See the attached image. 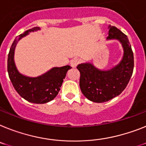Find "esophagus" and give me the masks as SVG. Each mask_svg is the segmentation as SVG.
<instances>
[{"mask_svg":"<svg viewBox=\"0 0 146 146\" xmlns=\"http://www.w3.org/2000/svg\"><path fill=\"white\" fill-rule=\"evenodd\" d=\"M79 63H80V60H79V58H73V60H71L70 65H71V67L74 68V67H76V66L78 65Z\"/></svg>","mask_w":146,"mask_h":146,"instance_id":"obj_1","label":"esophagus"}]
</instances>
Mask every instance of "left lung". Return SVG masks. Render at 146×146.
Here are the masks:
<instances>
[{
    "label": "left lung",
    "mask_w": 146,
    "mask_h": 146,
    "mask_svg": "<svg viewBox=\"0 0 146 146\" xmlns=\"http://www.w3.org/2000/svg\"><path fill=\"white\" fill-rule=\"evenodd\" d=\"M107 40H118L123 48L121 62L108 70H101L91 63L80 64L79 86L84 96L94 102H105L119 96L125 90L133 70V54L127 35L113 26H109Z\"/></svg>",
    "instance_id": "8db88e82"
}]
</instances>
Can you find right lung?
<instances>
[{
  "label": "right lung",
  "mask_w": 146,
  "mask_h": 146,
  "mask_svg": "<svg viewBox=\"0 0 146 146\" xmlns=\"http://www.w3.org/2000/svg\"><path fill=\"white\" fill-rule=\"evenodd\" d=\"M39 29L40 27H37L28 29L15 39L8 55L7 71L13 87L22 98L32 103L44 104L52 100L58 95L66 73L71 67L69 65L53 67L38 77L26 76L18 72L14 61L17 43L29 33Z\"/></svg>",
  "instance_id": "obj_1"
}]
</instances>
